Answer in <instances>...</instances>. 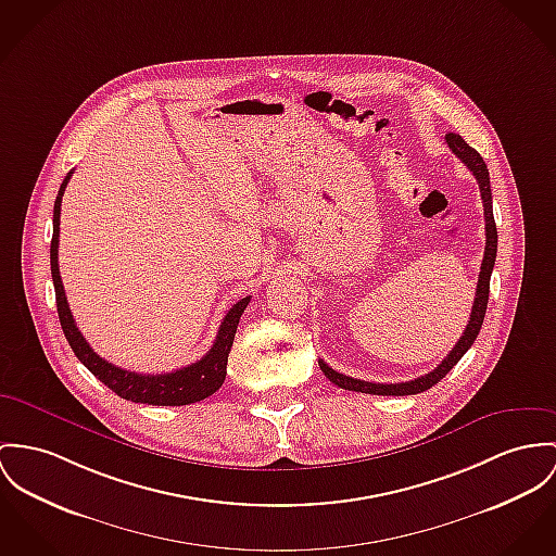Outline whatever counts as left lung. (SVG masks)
I'll return each mask as SVG.
<instances>
[{
  "mask_svg": "<svg viewBox=\"0 0 556 556\" xmlns=\"http://www.w3.org/2000/svg\"><path fill=\"white\" fill-rule=\"evenodd\" d=\"M446 143L453 150V154L470 169L471 175L478 181L480 188V197H482V207H484V230H486V245H484V257L480 264V275H478V286H476V299L471 306L470 321L464 330V337L457 341V344L451 349V353L442 359V364H438L435 370L428 372L426 377H419L415 381H406V383H368V381H359L353 377H346L337 372L334 368H330L324 359H319V368L321 372L330 379V383L339 384L341 389L349 391H362V393H372V395H415L421 391H428L429 387L442 381L451 368L466 355V351L470 349L480 328H482V319L486 313V302H489V283H491V273L495 266V256H497V226H495V217H493V197H491V181H489V169L482 161V156L464 141L462 135L457 132H446Z\"/></svg>",
  "mask_w": 556,
  "mask_h": 556,
  "instance_id": "1",
  "label": "left lung"
}]
</instances>
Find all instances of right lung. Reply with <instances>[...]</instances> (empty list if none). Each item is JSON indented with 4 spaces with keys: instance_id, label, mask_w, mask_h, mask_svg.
<instances>
[{
    "instance_id": "obj_1",
    "label": "right lung",
    "mask_w": 556,
    "mask_h": 556,
    "mask_svg": "<svg viewBox=\"0 0 556 556\" xmlns=\"http://www.w3.org/2000/svg\"><path fill=\"white\" fill-rule=\"evenodd\" d=\"M72 173L65 175L56 201H54V214H52V241H50V270H52V283H54V296H56V313L63 328V334L74 349L76 357L85 364L86 368L101 381L108 384L116 395L139 402V404H152V406H186L201 402L215 393L224 379H226V364L228 353L237 334L239 319L250 304V296L241 299L232 308L224 315L222 326L217 330L214 346L194 364L173 370L167 375H137L123 370L103 357H99L92 346L86 342L83 332L78 330L74 315L70 311V304L65 299L63 281L59 275V222H61V199L65 192V186L72 177Z\"/></svg>"
}]
</instances>
